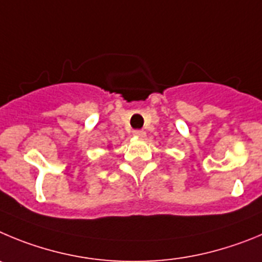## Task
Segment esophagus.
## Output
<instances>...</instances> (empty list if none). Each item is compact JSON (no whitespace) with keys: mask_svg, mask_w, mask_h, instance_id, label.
<instances>
[{"mask_svg":"<svg viewBox=\"0 0 262 262\" xmlns=\"http://www.w3.org/2000/svg\"><path fill=\"white\" fill-rule=\"evenodd\" d=\"M134 137H138V138H143L146 136V132L145 130H134L133 132Z\"/></svg>","mask_w":262,"mask_h":262,"instance_id":"34e87169","label":"esophagus"}]
</instances>
